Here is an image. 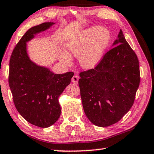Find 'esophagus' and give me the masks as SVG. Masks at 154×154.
Returning <instances> with one entry per match:
<instances>
[{
	"mask_svg": "<svg viewBox=\"0 0 154 154\" xmlns=\"http://www.w3.org/2000/svg\"><path fill=\"white\" fill-rule=\"evenodd\" d=\"M78 81H79V77H78L77 75H74V76L72 77V82L74 84H77Z\"/></svg>",
	"mask_w": 154,
	"mask_h": 154,
	"instance_id": "esophagus-1",
	"label": "esophagus"
}]
</instances>
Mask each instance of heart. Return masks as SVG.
Segmentation results:
<instances>
[{"instance_id": "b5f03b06", "label": "heart", "mask_w": 154, "mask_h": 154, "mask_svg": "<svg viewBox=\"0 0 154 154\" xmlns=\"http://www.w3.org/2000/svg\"><path fill=\"white\" fill-rule=\"evenodd\" d=\"M111 36L108 30L101 27L94 26L86 30L67 44L68 55L62 53L60 59L66 65L71 64L70 56L80 58L82 66L92 69L97 65L109 45Z\"/></svg>"}]
</instances>
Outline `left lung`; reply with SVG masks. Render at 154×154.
I'll return each mask as SVG.
<instances>
[{"instance_id": "obj_1", "label": "left lung", "mask_w": 154, "mask_h": 154, "mask_svg": "<svg viewBox=\"0 0 154 154\" xmlns=\"http://www.w3.org/2000/svg\"><path fill=\"white\" fill-rule=\"evenodd\" d=\"M113 46L94 69L79 73L83 110L92 124L100 127L117 123L127 113L140 80L139 59L122 30Z\"/></svg>"}]
</instances>
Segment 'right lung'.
Masks as SVG:
<instances>
[{
    "label": "right lung",
    "instance_id": "obj_1",
    "mask_svg": "<svg viewBox=\"0 0 154 154\" xmlns=\"http://www.w3.org/2000/svg\"><path fill=\"white\" fill-rule=\"evenodd\" d=\"M54 23L45 22L26 31L12 51L9 85L15 108L26 120L40 128L53 125L60 116L58 97L71 83L73 72L54 74L30 60L26 43Z\"/></svg>",
    "mask_w": 154,
    "mask_h": 154
}]
</instances>
